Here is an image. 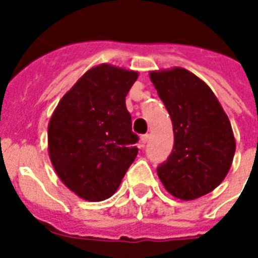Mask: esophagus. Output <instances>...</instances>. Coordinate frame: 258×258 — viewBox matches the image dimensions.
<instances>
[{
    "label": "esophagus",
    "instance_id": "34e87169",
    "mask_svg": "<svg viewBox=\"0 0 258 258\" xmlns=\"http://www.w3.org/2000/svg\"><path fill=\"white\" fill-rule=\"evenodd\" d=\"M149 139H150V135H149V134H145V135H142V137H141L142 145L145 146L146 143H147V142H149Z\"/></svg>",
    "mask_w": 258,
    "mask_h": 258
}]
</instances>
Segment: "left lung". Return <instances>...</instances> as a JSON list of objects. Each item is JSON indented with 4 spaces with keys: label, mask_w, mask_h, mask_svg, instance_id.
Returning <instances> with one entry per match:
<instances>
[{
    "label": "left lung",
    "mask_w": 258,
    "mask_h": 258,
    "mask_svg": "<svg viewBox=\"0 0 258 258\" xmlns=\"http://www.w3.org/2000/svg\"><path fill=\"white\" fill-rule=\"evenodd\" d=\"M172 121L174 147L158 176L175 198L191 201L213 191L232 166L236 141L220 101L183 68L150 72Z\"/></svg>",
    "instance_id": "obj_1"
}]
</instances>
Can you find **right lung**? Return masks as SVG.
Returning <instances> with one entry per match:
<instances>
[{"label": "right lung", "instance_id": "add662e5", "mask_svg": "<svg viewBox=\"0 0 258 258\" xmlns=\"http://www.w3.org/2000/svg\"><path fill=\"white\" fill-rule=\"evenodd\" d=\"M138 72L101 64L58 101L48 125L49 158L75 194L99 202L116 191L138 155L125 96Z\"/></svg>", "mask_w": 258, "mask_h": 258}]
</instances>
